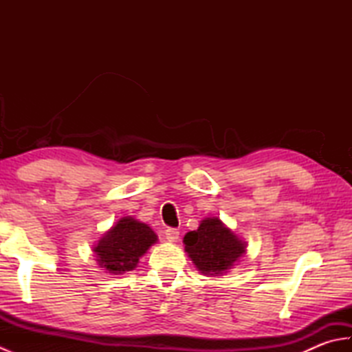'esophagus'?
I'll list each match as a JSON object with an SVG mask.
<instances>
[{
    "mask_svg": "<svg viewBox=\"0 0 352 352\" xmlns=\"http://www.w3.org/2000/svg\"><path fill=\"white\" fill-rule=\"evenodd\" d=\"M164 236H166L169 242H177L178 237H180V231L177 228H166L164 230Z\"/></svg>",
    "mask_w": 352,
    "mask_h": 352,
    "instance_id": "1",
    "label": "esophagus"
}]
</instances>
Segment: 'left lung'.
<instances>
[{
  "instance_id": "obj_1",
  "label": "left lung",
  "mask_w": 352,
  "mask_h": 352,
  "mask_svg": "<svg viewBox=\"0 0 352 352\" xmlns=\"http://www.w3.org/2000/svg\"><path fill=\"white\" fill-rule=\"evenodd\" d=\"M183 242L198 271L206 275L227 272L246 250V243L223 226L219 218L203 219L198 230L189 231Z\"/></svg>"
}]
</instances>
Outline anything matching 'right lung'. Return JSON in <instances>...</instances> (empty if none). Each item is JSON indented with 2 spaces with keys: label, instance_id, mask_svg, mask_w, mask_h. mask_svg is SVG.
Wrapping results in <instances>:
<instances>
[{
  "label": "right lung",
  "instance_id": "add662e5",
  "mask_svg": "<svg viewBox=\"0 0 352 352\" xmlns=\"http://www.w3.org/2000/svg\"><path fill=\"white\" fill-rule=\"evenodd\" d=\"M157 242V234L146 223L131 216L119 219L102 234L94 252L100 266L110 274H124L138 266L139 258Z\"/></svg>",
  "mask_w": 352,
  "mask_h": 352
}]
</instances>
